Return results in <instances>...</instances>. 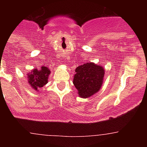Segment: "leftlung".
<instances>
[{"label":"left lung","mask_w":147,"mask_h":147,"mask_svg":"<svg viewBox=\"0 0 147 147\" xmlns=\"http://www.w3.org/2000/svg\"><path fill=\"white\" fill-rule=\"evenodd\" d=\"M104 76V68L93 62H87L77 67L73 84L79 97L87 98L98 92L103 84Z\"/></svg>","instance_id":"8db88e82"}]
</instances>
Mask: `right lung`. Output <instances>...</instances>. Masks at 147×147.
Here are the masks:
<instances>
[{
  "instance_id": "right-lung-1",
  "label": "right lung",
  "mask_w": 147,
  "mask_h": 147,
  "mask_svg": "<svg viewBox=\"0 0 147 147\" xmlns=\"http://www.w3.org/2000/svg\"><path fill=\"white\" fill-rule=\"evenodd\" d=\"M50 74V70L47 67L42 66L41 69H33L30 73H28V83L36 91L40 90L48 82V77Z\"/></svg>"
}]
</instances>
